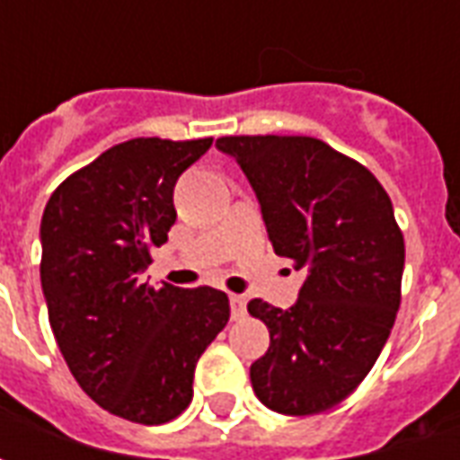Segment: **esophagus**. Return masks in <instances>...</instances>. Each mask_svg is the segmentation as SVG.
<instances>
[{"instance_id": "1", "label": "esophagus", "mask_w": 460, "mask_h": 460, "mask_svg": "<svg viewBox=\"0 0 460 460\" xmlns=\"http://www.w3.org/2000/svg\"><path fill=\"white\" fill-rule=\"evenodd\" d=\"M229 303H231V318L234 320L243 318V313H246V298H243V296H236V293H231Z\"/></svg>"}]
</instances>
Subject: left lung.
Masks as SVG:
<instances>
[{
	"mask_svg": "<svg viewBox=\"0 0 460 460\" xmlns=\"http://www.w3.org/2000/svg\"><path fill=\"white\" fill-rule=\"evenodd\" d=\"M217 147L256 191L273 251L308 269L298 303L253 298L270 345L251 365L263 404L320 414L355 392L382 352L402 303L404 234L365 164L308 135H226Z\"/></svg>",
	"mask_w": 460,
	"mask_h": 460,
	"instance_id": "8db88e82",
	"label": "left lung"
}]
</instances>
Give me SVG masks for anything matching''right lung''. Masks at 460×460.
I'll list each match as a JSON object with an SVG mask.
<instances>
[{"label":"right lung","instance_id":"right-lung-1","mask_svg":"<svg viewBox=\"0 0 460 460\" xmlns=\"http://www.w3.org/2000/svg\"><path fill=\"white\" fill-rule=\"evenodd\" d=\"M209 147L211 137L120 142L66 177L41 219L58 349L95 404L135 424H167L190 406L201 352L229 323L224 290L140 279L177 219L174 181Z\"/></svg>","mask_w":460,"mask_h":460}]
</instances>
